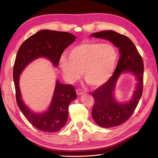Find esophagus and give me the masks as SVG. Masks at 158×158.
<instances>
[{"instance_id": "34e87169", "label": "esophagus", "mask_w": 158, "mask_h": 158, "mask_svg": "<svg viewBox=\"0 0 158 158\" xmlns=\"http://www.w3.org/2000/svg\"><path fill=\"white\" fill-rule=\"evenodd\" d=\"M76 94H77L78 95L84 94V92H83V90L82 89H77L76 90Z\"/></svg>"}]
</instances>
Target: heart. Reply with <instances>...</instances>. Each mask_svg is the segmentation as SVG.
I'll list each match as a JSON object with an SVG mask.
<instances>
[{
  "label": "heart",
  "mask_w": 158,
  "mask_h": 158,
  "mask_svg": "<svg viewBox=\"0 0 158 158\" xmlns=\"http://www.w3.org/2000/svg\"><path fill=\"white\" fill-rule=\"evenodd\" d=\"M118 52L112 44L85 42L62 56L60 66L64 78L69 82L77 80L82 71L84 79L92 87H99L111 77L116 68Z\"/></svg>",
  "instance_id": "obj_1"
}]
</instances>
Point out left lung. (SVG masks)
I'll return each mask as SVG.
<instances>
[{
  "label": "left lung",
  "instance_id": "left-lung-1",
  "mask_svg": "<svg viewBox=\"0 0 158 158\" xmlns=\"http://www.w3.org/2000/svg\"><path fill=\"white\" fill-rule=\"evenodd\" d=\"M92 36L107 40L119 49L120 58L113 74L107 82L92 94L94 99L92 115L95 122L103 128L117 127L131 117L138 106L143 91L144 63L133 42L125 35L112 30L92 33ZM132 72L137 77L136 90L131 101L119 104L113 97V91L123 71Z\"/></svg>",
  "mask_w": 158,
  "mask_h": 158
}]
</instances>
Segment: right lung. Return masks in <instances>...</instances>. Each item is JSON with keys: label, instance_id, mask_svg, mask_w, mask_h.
Masks as SVG:
<instances>
[{"label": "right lung", "instance_id": "right-lung-1", "mask_svg": "<svg viewBox=\"0 0 158 158\" xmlns=\"http://www.w3.org/2000/svg\"><path fill=\"white\" fill-rule=\"evenodd\" d=\"M75 39L76 37L74 35L68 32L41 30L28 37L18 51L13 69L18 106L27 121L43 132H58L66 125L69 105L77 98L74 86L57 81L49 109L43 113H35L30 111L22 99L19 87L20 75L28 64L39 57H46L57 66L62 53Z\"/></svg>", "mask_w": 158, "mask_h": 158}]
</instances>
